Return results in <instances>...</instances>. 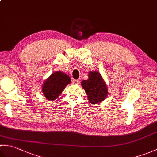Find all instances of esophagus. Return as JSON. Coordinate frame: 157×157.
<instances>
[{"label":"esophagus","instance_id":"esophagus-1","mask_svg":"<svg viewBox=\"0 0 157 157\" xmlns=\"http://www.w3.org/2000/svg\"><path fill=\"white\" fill-rule=\"evenodd\" d=\"M72 83H73V84H79V80H78V79H73Z\"/></svg>","mask_w":157,"mask_h":157}]
</instances>
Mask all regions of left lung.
I'll list each match as a JSON object with an SVG mask.
<instances>
[{"mask_svg":"<svg viewBox=\"0 0 157 157\" xmlns=\"http://www.w3.org/2000/svg\"><path fill=\"white\" fill-rule=\"evenodd\" d=\"M87 80H83L82 86L88 95V99L92 104L104 101L108 94L107 86L101 75L97 71H90Z\"/></svg>","mask_w":157,"mask_h":157,"instance_id":"1","label":"left lung"}]
</instances>
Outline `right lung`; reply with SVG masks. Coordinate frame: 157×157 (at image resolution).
Listing matches in <instances>:
<instances>
[{
    "instance_id": "add662e5",
    "label": "right lung",
    "mask_w": 157,
    "mask_h": 157,
    "mask_svg": "<svg viewBox=\"0 0 157 157\" xmlns=\"http://www.w3.org/2000/svg\"><path fill=\"white\" fill-rule=\"evenodd\" d=\"M70 82L71 79L66 73L61 71L53 73L43 83V94H44L46 98L50 101H55Z\"/></svg>"
}]
</instances>
